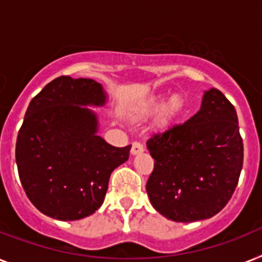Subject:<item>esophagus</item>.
Instances as JSON below:
<instances>
[{"instance_id":"esophagus-1","label":"esophagus","mask_w":262,"mask_h":262,"mask_svg":"<svg viewBox=\"0 0 262 262\" xmlns=\"http://www.w3.org/2000/svg\"><path fill=\"white\" fill-rule=\"evenodd\" d=\"M144 152V146L140 144V142H133L132 144V149H130V153L133 155V156H136V155H140V153Z\"/></svg>"}]
</instances>
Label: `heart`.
<instances>
[{"mask_svg": "<svg viewBox=\"0 0 262 262\" xmlns=\"http://www.w3.org/2000/svg\"><path fill=\"white\" fill-rule=\"evenodd\" d=\"M184 106H186V102L182 94H172L167 101H165L164 94H156L145 99L141 105L136 107V116L138 118H146L161 109L156 118V126L159 129H167L176 117L183 112Z\"/></svg>", "mask_w": 262, "mask_h": 262, "instance_id": "obj_1", "label": "heart"}]
</instances>
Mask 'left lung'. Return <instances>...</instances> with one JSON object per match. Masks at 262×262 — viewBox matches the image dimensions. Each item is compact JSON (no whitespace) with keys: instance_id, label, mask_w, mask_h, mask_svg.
<instances>
[{"instance_id":"left-lung-1","label":"left lung","mask_w":262,"mask_h":262,"mask_svg":"<svg viewBox=\"0 0 262 262\" xmlns=\"http://www.w3.org/2000/svg\"><path fill=\"white\" fill-rule=\"evenodd\" d=\"M155 168L146 182L152 206L175 222L211 218L230 201L244 163L237 112L216 89L199 112L146 141Z\"/></svg>"}]
</instances>
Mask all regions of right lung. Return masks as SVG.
Here are the masks:
<instances>
[{"instance_id": "add662e5", "label": "right lung", "mask_w": 262, "mask_h": 262, "mask_svg": "<svg viewBox=\"0 0 262 262\" xmlns=\"http://www.w3.org/2000/svg\"><path fill=\"white\" fill-rule=\"evenodd\" d=\"M107 94L101 83L59 76L28 106L16 142L21 184L39 211L57 221L91 215L105 199L112 172L129 159L98 136Z\"/></svg>"}]
</instances>
